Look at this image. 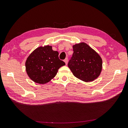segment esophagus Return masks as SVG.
I'll return each mask as SVG.
<instances>
[{"label": "esophagus", "instance_id": "1", "mask_svg": "<svg viewBox=\"0 0 128 128\" xmlns=\"http://www.w3.org/2000/svg\"><path fill=\"white\" fill-rule=\"evenodd\" d=\"M64 62H65V63L66 65L67 63H68V58H66V59L64 60Z\"/></svg>", "mask_w": 128, "mask_h": 128}]
</instances>
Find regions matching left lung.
Segmentation results:
<instances>
[{
  "label": "left lung",
  "instance_id": "8db88e82",
  "mask_svg": "<svg viewBox=\"0 0 128 128\" xmlns=\"http://www.w3.org/2000/svg\"><path fill=\"white\" fill-rule=\"evenodd\" d=\"M74 52L68 62L73 75L84 82H92L100 76L102 70L100 56L85 42L73 45Z\"/></svg>",
  "mask_w": 128,
  "mask_h": 128
}]
</instances>
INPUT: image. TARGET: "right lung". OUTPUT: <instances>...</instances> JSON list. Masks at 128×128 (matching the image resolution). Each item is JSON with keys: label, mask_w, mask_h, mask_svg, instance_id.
Returning <instances> with one entry per match:
<instances>
[{"label": "right lung", "mask_w": 128, "mask_h": 128, "mask_svg": "<svg viewBox=\"0 0 128 128\" xmlns=\"http://www.w3.org/2000/svg\"><path fill=\"white\" fill-rule=\"evenodd\" d=\"M59 52L51 46H40L32 52L25 62L26 72L34 82L45 84L55 77L65 62L59 58Z\"/></svg>", "instance_id": "1"}]
</instances>
